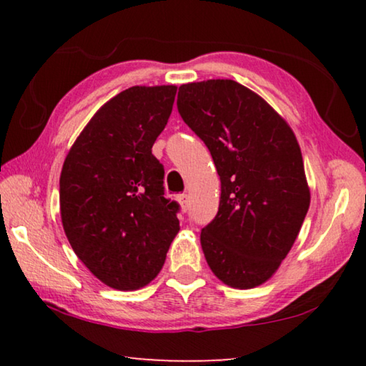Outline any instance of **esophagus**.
Wrapping results in <instances>:
<instances>
[{"label":"esophagus","mask_w":366,"mask_h":366,"mask_svg":"<svg viewBox=\"0 0 366 366\" xmlns=\"http://www.w3.org/2000/svg\"><path fill=\"white\" fill-rule=\"evenodd\" d=\"M176 198H177V202L181 203L182 209H187V202H189V200H187V194H179Z\"/></svg>","instance_id":"obj_1"}]
</instances>
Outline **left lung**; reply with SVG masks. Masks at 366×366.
<instances>
[{
	"label": "left lung",
	"mask_w": 366,
	"mask_h": 366,
	"mask_svg": "<svg viewBox=\"0 0 366 366\" xmlns=\"http://www.w3.org/2000/svg\"><path fill=\"white\" fill-rule=\"evenodd\" d=\"M177 111L221 179L219 209L200 234L208 266L227 286L257 287L287 257L310 207L292 129L231 79L181 85Z\"/></svg>",
	"instance_id": "left-lung-1"
}]
</instances>
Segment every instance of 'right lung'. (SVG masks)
Returning <instances> with one entry per match:
<instances>
[{"instance_id":"obj_1","label":"right lung","mask_w":366,"mask_h":366,"mask_svg":"<svg viewBox=\"0 0 366 366\" xmlns=\"http://www.w3.org/2000/svg\"><path fill=\"white\" fill-rule=\"evenodd\" d=\"M177 86H131L97 111L67 153L61 219L80 262L107 286L135 290L163 268L179 232V203L164 197L152 147Z\"/></svg>"}]
</instances>
